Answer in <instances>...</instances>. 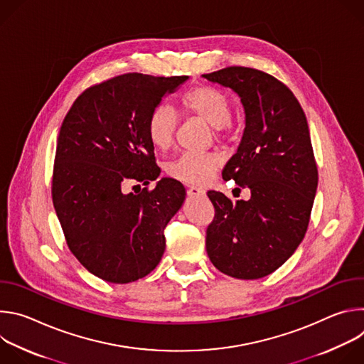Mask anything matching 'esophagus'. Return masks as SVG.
<instances>
[{"mask_svg": "<svg viewBox=\"0 0 364 364\" xmlns=\"http://www.w3.org/2000/svg\"><path fill=\"white\" fill-rule=\"evenodd\" d=\"M187 194L190 196V197H203L204 194H205V191L201 188V187H188L187 188Z\"/></svg>", "mask_w": 364, "mask_h": 364, "instance_id": "34e87169", "label": "esophagus"}]
</instances>
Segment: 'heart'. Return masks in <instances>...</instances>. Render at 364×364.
Listing matches in <instances>:
<instances>
[{
  "mask_svg": "<svg viewBox=\"0 0 364 364\" xmlns=\"http://www.w3.org/2000/svg\"><path fill=\"white\" fill-rule=\"evenodd\" d=\"M178 103L184 115L203 119L212 125L218 138L229 136L232 131V100L223 90L209 85H198L187 90ZM177 128L176 112L164 103L155 107L146 121L149 142L159 149H167L173 145ZM222 164L220 154L186 152L167 164V173L183 183L198 186L209 181Z\"/></svg>",
  "mask_w": 364,
  "mask_h": 364,
  "instance_id": "1",
  "label": "heart"
}]
</instances>
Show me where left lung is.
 Listing matches in <instances>:
<instances>
[{
  "label": "left lung",
  "mask_w": 364,
  "mask_h": 364,
  "mask_svg": "<svg viewBox=\"0 0 364 364\" xmlns=\"http://www.w3.org/2000/svg\"><path fill=\"white\" fill-rule=\"evenodd\" d=\"M203 76L240 96L246 127L222 176L250 190L247 201L207 193L215 207L207 255L229 277L264 278L295 252L309 223L318 170L306 118L289 87L264 70L229 66Z\"/></svg>",
  "instance_id": "8db88e82"
}]
</instances>
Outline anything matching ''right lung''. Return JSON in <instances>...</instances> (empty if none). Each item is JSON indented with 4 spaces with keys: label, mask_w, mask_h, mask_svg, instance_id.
<instances>
[{
    "label": "right lung",
    "mask_w": 364,
    "mask_h": 364,
    "mask_svg": "<svg viewBox=\"0 0 364 364\" xmlns=\"http://www.w3.org/2000/svg\"><path fill=\"white\" fill-rule=\"evenodd\" d=\"M186 79L118 75L83 90L63 119L51 198L70 252L103 281L134 282L161 261L164 229L186 188L173 178L138 194L124 193V186H146L160 176L146 121L161 97Z\"/></svg>",
    "instance_id": "obj_1"
}]
</instances>
